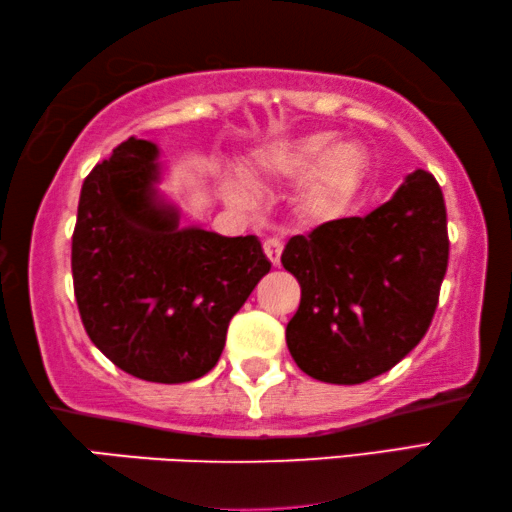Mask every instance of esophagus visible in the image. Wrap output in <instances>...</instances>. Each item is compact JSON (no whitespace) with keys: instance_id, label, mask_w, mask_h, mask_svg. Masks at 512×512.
<instances>
[{"instance_id":"esophagus-1","label":"esophagus","mask_w":512,"mask_h":512,"mask_svg":"<svg viewBox=\"0 0 512 512\" xmlns=\"http://www.w3.org/2000/svg\"><path fill=\"white\" fill-rule=\"evenodd\" d=\"M263 249H265V256L270 258L272 265H279L281 263V254H283V242L279 238H267L263 242Z\"/></svg>"}]
</instances>
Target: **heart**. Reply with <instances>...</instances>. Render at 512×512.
<instances>
[{"instance_id":"1","label":"heart","mask_w":512,"mask_h":512,"mask_svg":"<svg viewBox=\"0 0 512 512\" xmlns=\"http://www.w3.org/2000/svg\"><path fill=\"white\" fill-rule=\"evenodd\" d=\"M370 172V156L356 140H335L331 131L281 138L251 156L247 177L258 183L304 181L301 204L311 215H340L356 199ZM226 195L249 199V186L238 177L226 179Z\"/></svg>"}]
</instances>
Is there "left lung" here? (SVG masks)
I'll use <instances>...</instances> for the list:
<instances>
[{"label":"left lung","instance_id":"1","mask_svg":"<svg viewBox=\"0 0 512 512\" xmlns=\"http://www.w3.org/2000/svg\"><path fill=\"white\" fill-rule=\"evenodd\" d=\"M447 261L445 199L424 170L372 213L292 236L281 263L301 286L286 329L299 370L338 385L392 370L429 331Z\"/></svg>","mask_w":512,"mask_h":512}]
</instances>
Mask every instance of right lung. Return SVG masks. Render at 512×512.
<instances>
[{
    "label": "right lung",
    "instance_id": "add662e5",
    "mask_svg": "<svg viewBox=\"0 0 512 512\" xmlns=\"http://www.w3.org/2000/svg\"><path fill=\"white\" fill-rule=\"evenodd\" d=\"M161 149L131 136L81 186L72 279L81 322L120 370L186 383L222 356L231 317L270 272L256 236L181 226Z\"/></svg>",
    "mask_w": 512,
    "mask_h": 512
}]
</instances>
